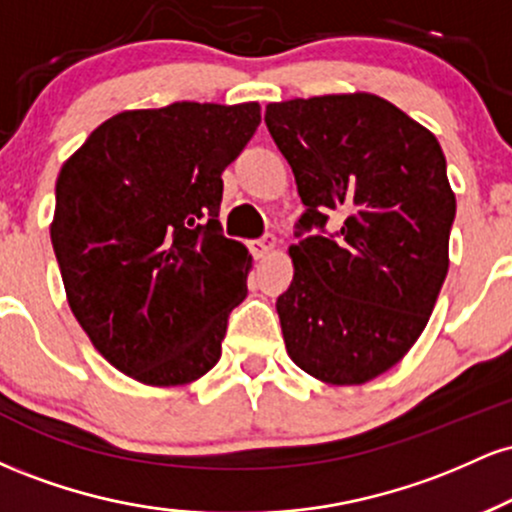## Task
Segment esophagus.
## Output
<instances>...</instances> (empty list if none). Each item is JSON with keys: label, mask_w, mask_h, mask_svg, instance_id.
Segmentation results:
<instances>
[{"label": "esophagus", "mask_w": 512, "mask_h": 512, "mask_svg": "<svg viewBox=\"0 0 512 512\" xmlns=\"http://www.w3.org/2000/svg\"><path fill=\"white\" fill-rule=\"evenodd\" d=\"M274 248H276L274 236H264L260 240H252V252H255V257H267L269 252H274Z\"/></svg>", "instance_id": "1"}]
</instances>
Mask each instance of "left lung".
I'll return each mask as SVG.
<instances>
[{"mask_svg":"<svg viewBox=\"0 0 512 512\" xmlns=\"http://www.w3.org/2000/svg\"><path fill=\"white\" fill-rule=\"evenodd\" d=\"M264 122L305 204L296 272L276 301L286 351L322 383L363 385L421 337L448 274L455 192L443 149L373 93L269 103ZM332 210L345 223L327 237Z\"/></svg>","mask_w":512,"mask_h":512,"instance_id":"1","label":"left lung"}]
</instances>
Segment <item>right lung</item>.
Returning <instances> with one entry per match:
<instances>
[{"mask_svg":"<svg viewBox=\"0 0 512 512\" xmlns=\"http://www.w3.org/2000/svg\"><path fill=\"white\" fill-rule=\"evenodd\" d=\"M260 120L257 103L125 110L60 170L50 238L69 308L139 383L187 385L219 363L252 267L223 236L221 173Z\"/></svg>","mask_w":512,"mask_h":512,"instance_id":"1","label":"right lung"}]
</instances>
